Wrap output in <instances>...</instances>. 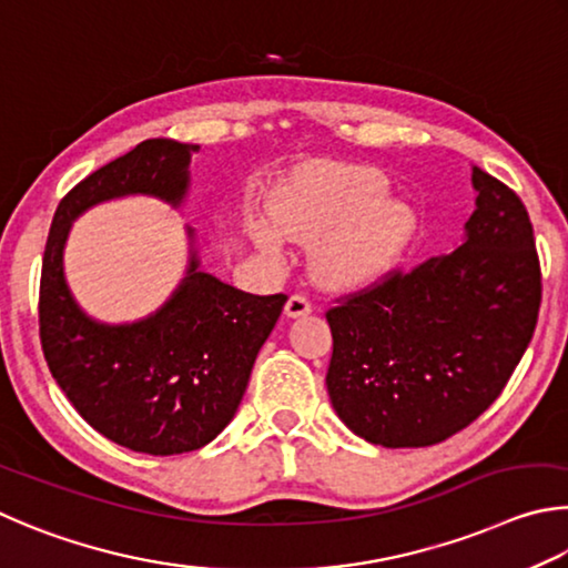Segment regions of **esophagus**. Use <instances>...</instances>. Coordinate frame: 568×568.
Returning a JSON list of instances; mask_svg holds the SVG:
<instances>
[{
  "label": "esophagus",
  "instance_id": "esophagus-1",
  "mask_svg": "<svg viewBox=\"0 0 568 568\" xmlns=\"http://www.w3.org/2000/svg\"><path fill=\"white\" fill-rule=\"evenodd\" d=\"M310 312H312V302L306 300L304 294H292L290 300H286L284 314L290 316V320H300V316H306Z\"/></svg>",
  "mask_w": 568,
  "mask_h": 568
}]
</instances>
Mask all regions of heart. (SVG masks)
Masks as SVG:
<instances>
[{"label":"heart","mask_w":568,"mask_h":568,"mask_svg":"<svg viewBox=\"0 0 568 568\" xmlns=\"http://www.w3.org/2000/svg\"><path fill=\"white\" fill-rule=\"evenodd\" d=\"M369 166L314 162L286 179L272 199V219L252 216L246 232L268 256L284 239L312 246V276L332 292L379 284L419 234V212Z\"/></svg>","instance_id":"heart-1"}]
</instances>
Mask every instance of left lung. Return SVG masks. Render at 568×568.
Wrapping results in <instances>:
<instances>
[{"label":"left lung","instance_id":"left-lung-1","mask_svg":"<svg viewBox=\"0 0 568 568\" xmlns=\"http://www.w3.org/2000/svg\"><path fill=\"white\" fill-rule=\"evenodd\" d=\"M476 209L446 256L392 272L326 312V389L362 439L404 449L449 439L489 409L529 346L541 268L526 206L471 166Z\"/></svg>","mask_w":568,"mask_h":568}]
</instances>
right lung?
<instances>
[{
	"label": "right lung",
	"instance_id": "obj_1",
	"mask_svg": "<svg viewBox=\"0 0 568 568\" xmlns=\"http://www.w3.org/2000/svg\"><path fill=\"white\" fill-rule=\"evenodd\" d=\"M199 144L146 139L97 169L59 202L39 284V336L49 372L82 419L132 452L202 449L234 419L256 354L286 296L239 292L202 272L194 229L189 266L172 296L132 324L89 316L69 292L64 244L72 222L109 199L154 196L179 209Z\"/></svg>",
	"mask_w": 568,
	"mask_h": 568
}]
</instances>
